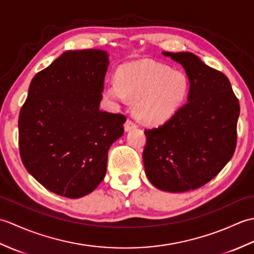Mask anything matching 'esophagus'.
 I'll list each match as a JSON object with an SVG mask.
<instances>
[{
  "mask_svg": "<svg viewBox=\"0 0 254 254\" xmlns=\"http://www.w3.org/2000/svg\"><path fill=\"white\" fill-rule=\"evenodd\" d=\"M136 127H137L136 123H134L132 120H127L126 123H124V131L128 132L133 130V128H135Z\"/></svg>",
  "mask_w": 254,
  "mask_h": 254,
  "instance_id": "obj_1",
  "label": "esophagus"
}]
</instances>
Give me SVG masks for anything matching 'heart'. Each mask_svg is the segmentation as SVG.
I'll use <instances>...</instances> for the list:
<instances>
[{"label":"heart","mask_w":254,"mask_h":254,"mask_svg":"<svg viewBox=\"0 0 254 254\" xmlns=\"http://www.w3.org/2000/svg\"><path fill=\"white\" fill-rule=\"evenodd\" d=\"M190 90L188 75L161 63L138 61L119 67L117 79L106 84L107 98L123 104L134 101L135 116L146 124L157 126L179 110Z\"/></svg>","instance_id":"obj_1"}]
</instances>
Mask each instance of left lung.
I'll use <instances>...</instances> for the list:
<instances>
[{"mask_svg": "<svg viewBox=\"0 0 254 254\" xmlns=\"http://www.w3.org/2000/svg\"><path fill=\"white\" fill-rule=\"evenodd\" d=\"M190 80L188 102L163 126L145 130V172L161 191L180 193L206 185L233 157L240 112L229 79L191 52H163Z\"/></svg>", "mask_w": 254, "mask_h": 254, "instance_id": "8db88e82", "label": "left lung"}]
</instances>
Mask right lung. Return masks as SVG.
Masks as SVG:
<instances>
[{
  "mask_svg": "<svg viewBox=\"0 0 254 254\" xmlns=\"http://www.w3.org/2000/svg\"><path fill=\"white\" fill-rule=\"evenodd\" d=\"M99 49L66 51L32 78L18 119L27 171L68 198L104 180L108 150L123 135L126 117L99 109L109 58Z\"/></svg>",
  "mask_w": 254,
  "mask_h": 254,
  "instance_id": "right-lung-1",
  "label": "right lung"
}]
</instances>
